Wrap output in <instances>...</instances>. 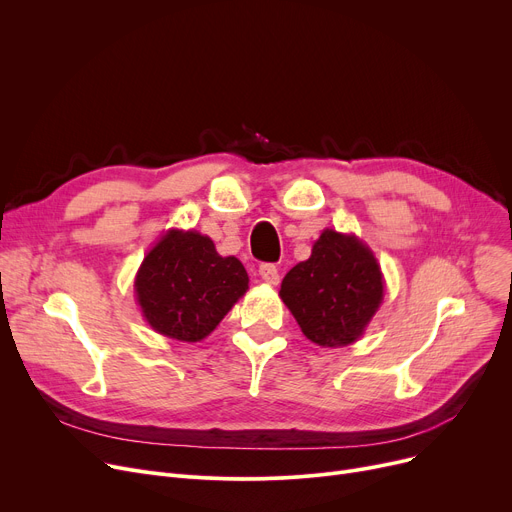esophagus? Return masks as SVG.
Instances as JSON below:
<instances>
[{
	"instance_id": "obj_1",
	"label": "esophagus",
	"mask_w": 512,
	"mask_h": 512,
	"mask_svg": "<svg viewBox=\"0 0 512 512\" xmlns=\"http://www.w3.org/2000/svg\"><path fill=\"white\" fill-rule=\"evenodd\" d=\"M259 276H261V280H263L265 284H270V286H278V282H280L278 267L272 265V263L259 265Z\"/></svg>"
}]
</instances>
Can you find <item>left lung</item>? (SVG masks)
<instances>
[{
	"mask_svg": "<svg viewBox=\"0 0 512 512\" xmlns=\"http://www.w3.org/2000/svg\"><path fill=\"white\" fill-rule=\"evenodd\" d=\"M280 299L301 332L324 348L357 342L384 301V274L355 234L326 228L311 257L284 276Z\"/></svg>",
	"mask_w": 512,
	"mask_h": 512,
	"instance_id": "obj_1",
	"label": "left lung"
}]
</instances>
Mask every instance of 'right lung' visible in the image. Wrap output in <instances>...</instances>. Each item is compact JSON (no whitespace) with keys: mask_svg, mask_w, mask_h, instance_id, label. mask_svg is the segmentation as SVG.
I'll use <instances>...</instances> for the list:
<instances>
[{"mask_svg":"<svg viewBox=\"0 0 512 512\" xmlns=\"http://www.w3.org/2000/svg\"><path fill=\"white\" fill-rule=\"evenodd\" d=\"M247 290L245 265L222 257L197 230L161 234L134 276V297L147 324L180 342L207 338Z\"/></svg>","mask_w":512,"mask_h":512,"instance_id":"add662e5","label":"right lung"}]
</instances>
